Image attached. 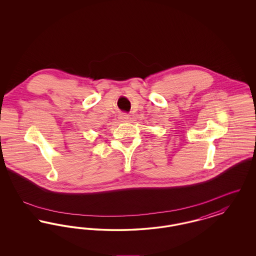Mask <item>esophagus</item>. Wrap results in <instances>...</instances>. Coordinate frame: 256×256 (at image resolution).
I'll list each match as a JSON object with an SVG mask.
<instances>
[{"mask_svg": "<svg viewBox=\"0 0 256 256\" xmlns=\"http://www.w3.org/2000/svg\"><path fill=\"white\" fill-rule=\"evenodd\" d=\"M128 113H120L119 114V119L122 121V122H126L128 120Z\"/></svg>", "mask_w": 256, "mask_h": 256, "instance_id": "1", "label": "esophagus"}]
</instances>
